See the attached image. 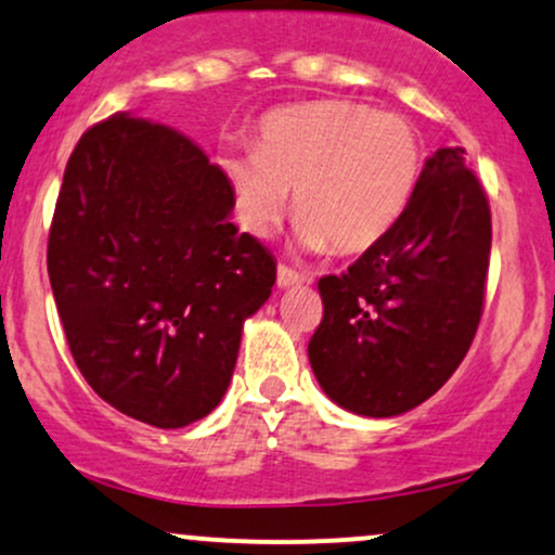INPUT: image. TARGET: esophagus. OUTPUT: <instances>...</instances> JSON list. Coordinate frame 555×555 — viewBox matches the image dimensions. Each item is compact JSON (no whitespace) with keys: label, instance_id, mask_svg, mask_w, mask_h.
<instances>
[{"label":"esophagus","instance_id":"esophagus-1","mask_svg":"<svg viewBox=\"0 0 555 555\" xmlns=\"http://www.w3.org/2000/svg\"><path fill=\"white\" fill-rule=\"evenodd\" d=\"M310 282H313V279H310L308 273L289 269V266H279L276 284L282 286V289H286V286H297V284H310Z\"/></svg>","mask_w":555,"mask_h":555}]
</instances>
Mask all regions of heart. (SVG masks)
Returning a JSON list of instances; mask_svg holds the SVG:
<instances>
[{"label": "heart", "mask_w": 555, "mask_h": 555, "mask_svg": "<svg viewBox=\"0 0 555 555\" xmlns=\"http://www.w3.org/2000/svg\"><path fill=\"white\" fill-rule=\"evenodd\" d=\"M219 167L247 232H276L295 190L299 245L352 256L378 245L404 216L423 171V140L401 114L313 101L266 114L258 143L227 140Z\"/></svg>", "instance_id": "1"}]
</instances>
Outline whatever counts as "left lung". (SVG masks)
<instances>
[{
  "mask_svg": "<svg viewBox=\"0 0 555 555\" xmlns=\"http://www.w3.org/2000/svg\"><path fill=\"white\" fill-rule=\"evenodd\" d=\"M490 258L486 190L464 149L425 162L399 224L341 276H323L310 367L362 417L415 410L460 367L482 315Z\"/></svg>",
  "mask_w": 555,
  "mask_h": 555,
  "instance_id": "left-lung-1",
  "label": "left lung"
}]
</instances>
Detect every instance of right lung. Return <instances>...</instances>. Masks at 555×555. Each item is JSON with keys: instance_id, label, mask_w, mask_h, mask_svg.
<instances>
[{"instance_id": "add662e5", "label": "right lung", "mask_w": 555, "mask_h": 555, "mask_svg": "<svg viewBox=\"0 0 555 555\" xmlns=\"http://www.w3.org/2000/svg\"><path fill=\"white\" fill-rule=\"evenodd\" d=\"M224 171L182 132L119 112L69 156L49 282L75 365L114 410L184 428L219 406L276 260L232 224Z\"/></svg>"}]
</instances>
